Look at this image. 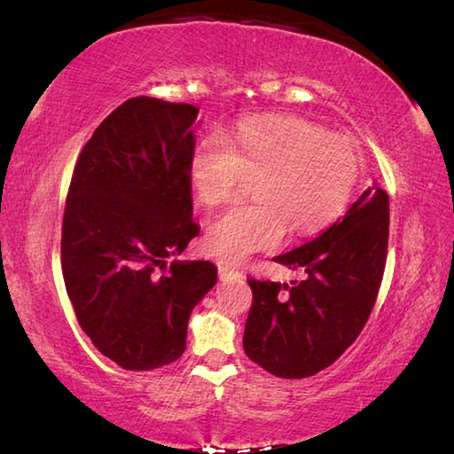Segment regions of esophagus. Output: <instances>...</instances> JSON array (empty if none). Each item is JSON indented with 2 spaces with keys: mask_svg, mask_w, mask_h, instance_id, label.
Wrapping results in <instances>:
<instances>
[{
  "mask_svg": "<svg viewBox=\"0 0 454 454\" xmlns=\"http://www.w3.org/2000/svg\"><path fill=\"white\" fill-rule=\"evenodd\" d=\"M218 272H220V280L222 282H228V280H240L242 278V274L238 272V270H232V268H228V266H220L218 268Z\"/></svg>",
  "mask_w": 454,
  "mask_h": 454,
  "instance_id": "1",
  "label": "esophagus"
}]
</instances>
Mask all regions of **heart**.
Wrapping results in <instances>:
<instances>
[{
    "label": "heart",
    "instance_id": "heart-1",
    "mask_svg": "<svg viewBox=\"0 0 454 454\" xmlns=\"http://www.w3.org/2000/svg\"><path fill=\"white\" fill-rule=\"evenodd\" d=\"M360 170L355 145L309 120L264 116L242 121L232 136H210L190 156L188 176L198 200L218 206L236 196L244 176L252 200L210 220L206 248L226 264L282 242L286 224L312 234L350 202Z\"/></svg>",
    "mask_w": 454,
    "mask_h": 454
}]
</instances>
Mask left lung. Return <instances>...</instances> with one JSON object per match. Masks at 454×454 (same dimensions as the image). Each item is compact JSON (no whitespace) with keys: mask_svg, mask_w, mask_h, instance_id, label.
Masks as SVG:
<instances>
[{"mask_svg":"<svg viewBox=\"0 0 454 454\" xmlns=\"http://www.w3.org/2000/svg\"><path fill=\"white\" fill-rule=\"evenodd\" d=\"M387 248L388 194L374 182L325 232L274 258L302 268L304 280H248L254 302L244 352L252 363L280 379H306L333 364L371 317Z\"/></svg>","mask_w":454,"mask_h":454,"instance_id":"obj_1","label":"left lung"}]
</instances>
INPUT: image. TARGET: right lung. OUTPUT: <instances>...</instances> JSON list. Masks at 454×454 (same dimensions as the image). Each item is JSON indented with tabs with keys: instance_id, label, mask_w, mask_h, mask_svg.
<instances>
[{
	"instance_id": "1",
	"label": "right lung",
	"mask_w": 454,
	"mask_h": 454,
	"mask_svg": "<svg viewBox=\"0 0 454 454\" xmlns=\"http://www.w3.org/2000/svg\"><path fill=\"white\" fill-rule=\"evenodd\" d=\"M196 118L192 104L128 99L74 168L61 228L66 290L83 333L126 371L178 360L190 314L218 280L208 260L168 264L200 232L188 176Z\"/></svg>"
}]
</instances>
